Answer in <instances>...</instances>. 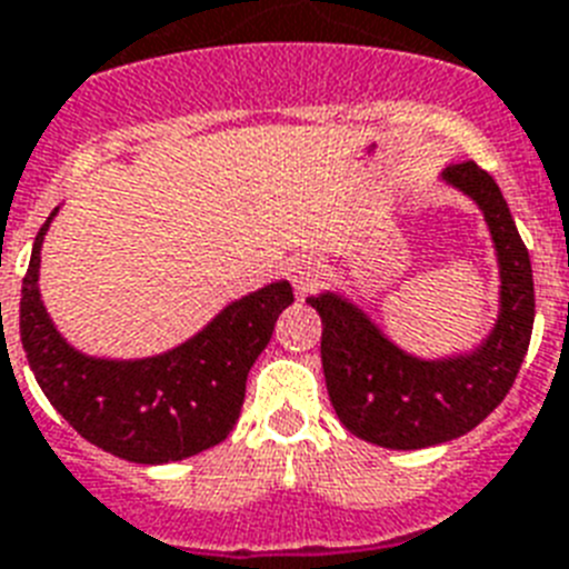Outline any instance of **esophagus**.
<instances>
[{
  "instance_id": "esophagus-1",
  "label": "esophagus",
  "mask_w": 569,
  "mask_h": 569,
  "mask_svg": "<svg viewBox=\"0 0 569 569\" xmlns=\"http://www.w3.org/2000/svg\"><path fill=\"white\" fill-rule=\"evenodd\" d=\"M322 267L313 261V258H299L290 264V281H293V288L299 296H308L311 290L319 288V281H322Z\"/></svg>"
}]
</instances>
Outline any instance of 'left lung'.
Listing matches in <instances>:
<instances>
[{"instance_id":"8db88e82","label":"left lung","mask_w":569,"mask_h":569,"mask_svg":"<svg viewBox=\"0 0 569 569\" xmlns=\"http://www.w3.org/2000/svg\"><path fill=\"white\" fill-rule=\"evenodd\" d=\"M445 180L477 200L500 258V319L480 349L453 360L410 358L340 296L308 299L322 319V369L337 416L380 448H430L473 430L506 398L532 337V264L497 182L473 159L453 162Z\"/></svg>"}]
</instances>
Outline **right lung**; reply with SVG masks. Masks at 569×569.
<instances>
[{"label":"right lung","mask_w":569,"mask_h":569,"mask_svg":"<svg viewBox=\"0 0 569 569\" xmlns=\"http://www.w3.org/2000/svg\"><path fill=\"white\" fill-rule=\"evenodd\" d=\"M51 218L34 238L20 299L22 349L51 407L87 442L127 462H177L223 442L241 412L250 366L293 302V288L276 281L243 296L159 358H87L66 346L37 290L40 243Z\"/></svg>","instance_id":"1"}]
</instances>
